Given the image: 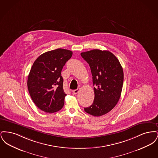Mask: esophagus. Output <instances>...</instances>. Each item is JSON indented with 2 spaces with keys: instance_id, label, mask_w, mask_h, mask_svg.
Instances as JSON below:
<instances>
[{
  "instance_id": "obj_1",
  "label": "esophagus",
  "mask_w": 158,
  "mask_h": 158,
  "mask_svg": "<svg viewBox=\"0 0 158 158\" xmlns=\"http://www.w3.org/2000/svg\"><path fill=\"white\" fill-rule=\"evenodd\" d=\"M78 92H79V89H75V90H73V93L75 95L77 94Z\"/></svg>"
}]
</instances>
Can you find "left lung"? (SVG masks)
<instances>
[{
    "instance_id": "1",
    "label": "left lung",
    "mask_w": 158,
    "mask_h": 158,
    "mask_svg": "<svg viewBox=\"0 0 158 158\" xmlns=\"http://www.w3.org/2000/svg\"><path fill=\"white\" fill-rule=\"evenodd\" d=\"M81 55L90 66L95 86L94 102L84 110L95 117L102 116L112 110L120 99L124 80L123 68L109 51L95 49Z\"/></svg>"
}]
</instances>
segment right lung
<instances>
[{
  "label": "right lung",
  "instance_id": "1",
  "mask_svg": "<svg viewBox=\"0 0 158 158\" xmlns=\"http://www.w3.org/2000/svg\"><path fill=\"white\" fill-rule=\"evenodd\" d=\"M72 52L58 48L42 54L33 63L27 86L31 99L41 110L53 113L64 104L61 70L72 56Z\"/></svg>",
  "mask_w": 158,
  "mask_h": 158
}]
</instances>
